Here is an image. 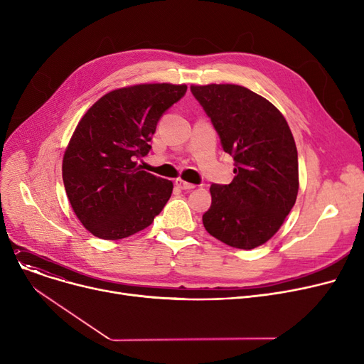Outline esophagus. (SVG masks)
<instances>
[{
    "label": "esophagus",
    "instance_id": "34e87169",
    "mask_svg": "<svg viewBox=\"0 0 364 364\" xmlns=\"http://www.w3.org/2000/svg\"><path fill=\"white\" fill-rule=\"evenodd\" d=\"M176 186H177L178 188H183V190H192V188H195V187H196L195 184H192V183H187V181L181 180V178H177V180H176Z\"/></svg>",
    "mask_w": 364,
    "mask_h": 364
}]
</instances>
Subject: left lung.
Segmentation results:
<instances>
[{
  "mask_svg": "<svg viewBox=\"0 0 364 364\" xmlns=\"http://www.w3.org/2000/svg\"><path fill=\"white\" fill-rule=\"evenodd\" d=\"M211 118L223 149L235 159L230 184H213L206 232L237 250L270 240L295 205L298 151L280 110L259 94L235 84L190 87Z\"/></svg>",
  "mask_w": 364,
  "mask_h": 364,
  "instance_id": "1",
  "label": "left lung"
}]
</instances>
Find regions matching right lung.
Listing matches in <instances>:
<instances>
[{
    "mask_svg": "<svg viewBox=\"0 0 364 364\" xmlns=\"http://www.w3.org/2000/svg\"><path fill=\"white\" fill-rule=\"evenodd\" d=\"M187 85L137 84L109 91L76 125L62 176L69 203L87 230L118 240L149 227L172 193V181L141 169L162 113Z\"/></svg>",
    "mask_w": 364,
    "mask_h": 364,
    "instance_id": "add662e5",
    "label": "right lung"
}]
</instances>
